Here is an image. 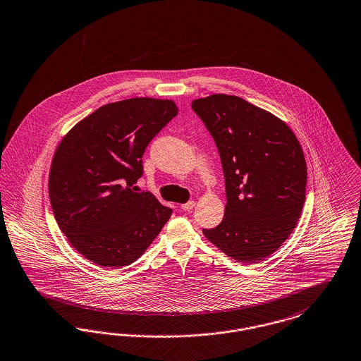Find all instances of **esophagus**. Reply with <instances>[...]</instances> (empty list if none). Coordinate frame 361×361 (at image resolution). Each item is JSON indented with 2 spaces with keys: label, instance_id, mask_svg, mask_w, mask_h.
Wrapping results in <instances>:
<instances>
[{
  "label": "esophagus",
  "instance_id": "esophagus-1",
  "mask_svg": "<svg viewBox=\"0 0 361 361\" xmlns=\"http://www.w3.org/2000/svg\"><path fill=\"white\" fill-rule=\"evenodd\" d=\"M195 204H196L195 202H188L185 204H181V209L183 211H190L195 207Z\"/></svg>",
  "mask_w": 361,
  "mask_h": 361
}]
</instances>
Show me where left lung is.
I'll use <instances>...</instances> for the list:
<instances>
[{
	"instance_id": "8db88e82",
	"label": "left lung",
	"mask_w": 361,
	"mask_h": 361,
	"mask_svg": "<svg viewBox=\"0 0 361 361\" xmlns=\"http://www.w3.org/2000/svg\"><path fill=\"white\" fill-rule=\"evenodd\" d=\"M215 140L226 180L221 223L202 230L230 258L255 263L276 251L301 216L306 162L288 125L233 95L192 102Z\"/></svg>"
}]
</instances>
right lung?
Masks as SVG:
<instances>
[{
  "label": "right lung",
  "mask_w": 361,
  "mask_h": 361,
  "mask_svg": "<svg viewBox=\"0 0 361 361\" xmlns=\"http://www.w3.org/2000/svg\"><path fill=\"white\" fill-rule=\"evenodd\" d=\"M173 101L131 98L109 103L78 122L54 154L48 190L70 245L102 267L135 262L172 209L133 184L144 173L149 142L177 116Z\"/></svg>",
  "instance_id": "obj_1"
}]
</instances>
